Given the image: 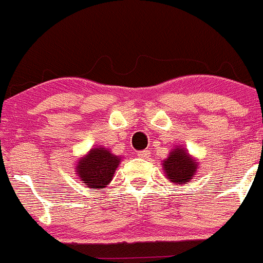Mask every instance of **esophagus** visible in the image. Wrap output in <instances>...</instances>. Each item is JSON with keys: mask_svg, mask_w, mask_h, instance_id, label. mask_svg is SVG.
I'll use <instances>...</instances> for the list:
<instances>
[{"mask_svg": "<svg viewBox=\"0 0 263 263\" xmlns=\"http://www.w3.org/2000/svg\"><path fill=\"white\" fill-rule=\"evenodd\" d=\"M137 156H139V158H143V159H146L149 157V152L148 151H141L137 153Z\"/></svg>", "mask_w": 263, "mask_h": 263, "instance_id": "1", "label": "esophagus"}]
</instances>
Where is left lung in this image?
Masks as SVG:
<instances>
[{
	"mask_svg": "<svg viewBox=\"0 0 263 263\" xmlns=\"http://www.w3.org/2000/svg\"><path fill=\"white\" fill-rule=\"evenodd\" d=\"M163 174L168 183L183 187L190 183L198 171V162L185 146H175L171 149L167 158L162 161Z\"/></svg>",
	"mask_w": 263,
	"mask_h": 263,
	"instance_id": "left-lung-1",
	"label": "left lung"
}]
</instances>
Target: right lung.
Segmentation results:
<instances>
[{
  "label": "right lung",
  "instance_id": "right-lung-1",
  "mask_svg": "<svg viewBox=\"0 0 263 263\" xmlns=\"http://www.w3.org/2000/svg\"><path fill=\"white\" fill-rule=\"evenodd\" d=\"M122 157L109 148L96 146L76 162L75 173L82 183L90 190H104L114 178Z\"/></svg>",
  "mask_w": 263,
  "mask_h": 263
}]
</instances>
